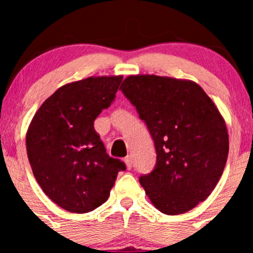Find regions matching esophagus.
Instances as JSON below:
<instances>
[{
	"label": "esophagus",
	"instance_id": "1",
	"mask_svg": "<svg viewBox=\"0 0 253 253\" xmlns=\"http://www.w3.org/2000/svg\"><path fill=\"white\" fill-rule=\"evenodd\" d=\"M125 164H126L127 169H131L132 168V158L131 157H126L125 158Z\"/></svg>",
	"mask_w": 253,
	"mask_h": 253
}]
</instances>
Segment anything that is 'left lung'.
Wrapping results in <instances>:
<instances>
[{
	"mask_svg": "<svg viewBox=\"0 0 253 253\" xmlns=\"http://www.w3.org/2000/svg\"><path fill=\"white\" fill-rule=\"evenodd\" d=\"M120 89L136 106L157 150V164L139 177L162 213H186L207 200L229 153L225 121L197 83L154 75L128 76Z\"/></svg>",
	"mask_w": 253,
	"mask_h": 253,
	"instance_id": "obj_1",
	"label": "left lung"
}]
</instances>
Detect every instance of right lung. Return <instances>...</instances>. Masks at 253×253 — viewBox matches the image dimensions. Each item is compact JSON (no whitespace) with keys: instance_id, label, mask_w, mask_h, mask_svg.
<instances>
[{"instance_id":"1","label":"right lung","mask_w":253,"mask_h":253,"mask_svg":"<svg viewBox=\"0 0 253 253\" xmlns=\"http://www.w3.org/2000/svg\"><path fill=\"white\" fill-rule=\"evenodd\" d=\"M122 76L89 77L58 88L27 131L33 174L45 195L72 213L106 202L124 162L109 157L94 121L115 99Z\"/></svg>"}]
</instances>
